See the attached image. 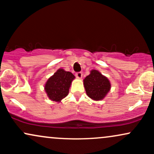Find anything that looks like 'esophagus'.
I'll return each mask as SVG.
<instances>
[{"instance_id": "obj_1", "label": "esophagus", "mask_w": 154, "mask_h": 154, "mask_svg": "<svg viewBox=\"0 0 154 154\" xmlns=\"http://www.w3.org/2000/svg\"><path fill=\"white\" fill-rule=\"evenodd\" d=\"M76 77L78 79H81L82 77V72H77V73H76Z\"/></svg>"}]
</instances>
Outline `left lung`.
<instances>
[{
    "label": "left lung",
    "mask_w": 154,
    "mask_h": 154,
    "mask_svg": "<svg viewBox=\"0 0 154 154\" xmlns=\"http://www.w3.org/2000/svg\"><path fill=\"white\" fill-rule=\"evenodd\" d=\"M88 96L94 100H103L111 90V82L106 77L98 70L93 69L83 79Z\"/></svg>",
    "instance_id": "obj_1"
}]
</instances>
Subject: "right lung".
Returning <instances> with one entry per match:
<instances>
[{
	"label": "right lung",
	"instance_id": "right-lung-1",
	"mask_svg": "<svg viewBox=\"0 0 154 154\" xmlns=\"http://www.w3.org/2000/svg\"><path fill=\"white\" fill-rule=\"evenodd\" d=\"M75 75L63 69H59L45 82L44 89L48 98L57 103L68 95Z\"/></svg>",
	"mask_w": 154,
	"mask_h": 154
}]
</instances>
